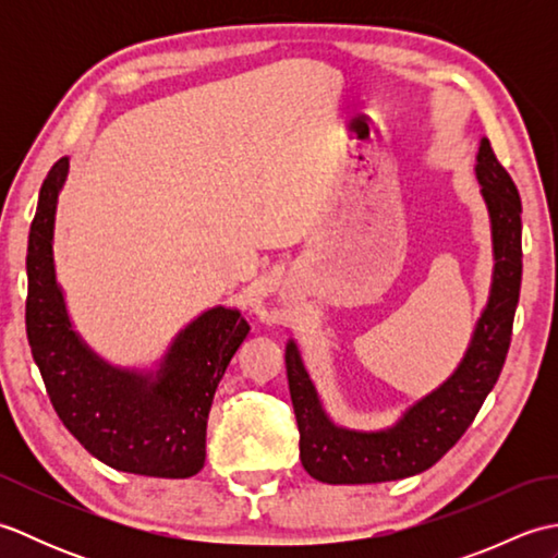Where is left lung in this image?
I'll return each instance as SVG.
<instances>
[{"instance_id": "8db88e82", "label": "left lung", "mask_w": 558, "mask_h": 558, "mask_svg": "<svg viewBox=\"0 0 558 558\" xmlns=\"http://www.w3.org/2000/svg\"><path fill=\"white\" fill-rule=\"evenodd\" d=\"M475 172L492 220L494 280L465 357L441 386L414 402L388 429H342L330 422L318 400L294 340L288 342L286 366L300 426V460L314 480L374 484L420 475L458 444L477 417L484 398L499 381L511 345L523 278V206L511 174L496 160L489 138H482Z\"/></svg>"}]
</instances>
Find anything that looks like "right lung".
<instances>
[{
	"label": "right lung",
	"mask_w": 558,
	"mask_h": 558,
	"mask_svg": "<svg viewBox=\"0 0 558 558\" xmlns=\"http://www.w3.org/2000/svg\"><path fill=\"white\" fill-rule=\"evenodd\" d=\"M66 172L62 158L45 177L26 256V333L47 396L66 429L105 465L192 477L206 460L213 396L248 324L236 310L213 306L180 330L158 372L120 369L98 357L71 328L54 276V213Z\"/></svg>",
	"instance_id": "add662e5"
}]
</instances>
